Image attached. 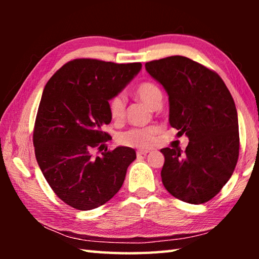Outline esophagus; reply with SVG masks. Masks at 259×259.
Masks as SVG:
<instances>
[{
  "label": "esophagus",
  "instance_id": "esophagus-1",
  "mask_svg": "<svg viewBox=\"0 0 259 259\" xmlns=\"http://www.w3.org/2000/svg\"><path fill=\"white\" fill-rule=\"evenodd\" d=\"M147 153H150V151H148V150H139V151H137V156L146 155Z\"/></svg>",
  "mask_w": 259,
  "mask_h": 259
}]
</instances>
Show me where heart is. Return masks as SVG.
I'll use <instances>...</instances> for the list:
<instances>
[{
	"instance_id": "heart-1",
	"label": "heart",
	"mask_w": 259,
	"mask_h": 259,
	"mask_svg": "<svg viewBox=\"0 0 259 259\" xmlns=\"http://www.w3.org/2000/svg\"><path fill=\"white\" fill-rule=\"evenodd\" d=\"M135 95L152 108L160 106L162 100V91L155 83L151 81H144L136 87ZM126 109V100L122 94H117L109 99L108 111L112 120L119 122L124 119ZM159 133L157 126H148V128H133L119 136V143L124 146L146 148L154 143L155 135Z\"/></svg>"
}]
</instances>
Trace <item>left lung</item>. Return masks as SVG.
Wrapping results in <instances>:
<instances>
[{"mask_svg": "<svg viewBox=\"0 0 259 259\" xmlns=\"http://www.w3.org/2000/svg\"><path fill=\"white\" fill-rule=\"evenodd\" d=\"M169 96V122L190 143L162 148V183L175 198L192 204L208 202L233 174L240 137L234 100L218 74L187 57L171 56L145 64Z\"/></svg>", "mask_w": 259, "mask_h": 259, "instance_id": "obj_1", "label": "left lung"}]
</instances>
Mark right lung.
<instances>
[{
	"label": "right lung",
	"instance_id": "obj_1",
	"mask_svg": "<svg viewBox=\"0 0 259 259\" xmlns=\"http://www.w3.org/2000/svg\"><path fill=\"white\" fill-rule=\"evenodd\" d=\"M140 68V63L78 58L65 64L46 84L33 131L35 157L51 190L69 207L98 208L123 184L135 150L120 146L97 154L112 139L103 130L112 120L108 100Z\"/></svg>",
	"mask_w": 259,
	"mask_h": 259
}]
</instances>
